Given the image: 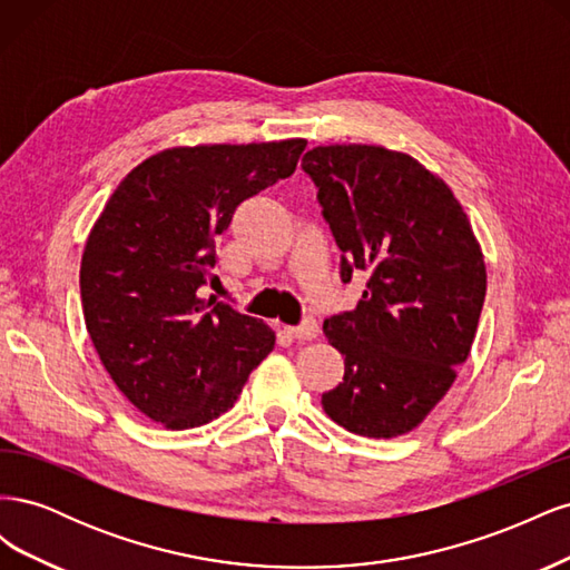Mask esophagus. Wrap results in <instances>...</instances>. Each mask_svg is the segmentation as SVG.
<instances>
[{
	"instance_id": "esophagus-1",
	"label": "esophagus",
	"mask_w": 570,
	"mask_h": 570,
	"mask_svg": "<svg viewBox=\"0 0 570 570\" xmlns=\"http://www.w3.org/2000/svg\"><path fill=\"white\" fill-rule=\"evenodd\" d=\"M287 335L295 340H314L318 335V323L314 318H304L299 325L287 327Z\"/></svg>"
}]
</instances>
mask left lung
I'll return each instance as SVG.
<instances>
[{"label":"left lung","instance_id":"8db88e82","mask_svg":"<svg viewBox=\"0 0 570 570\" xmlns=\"http://www.w3.org/2000/svg\"><path fill=\"white\" fill-rule=\"evenodd\" d=\"M302 168L342 249V283L371 273L352 312L323 323L344 356L323 411L356 435H404L471 354L488 289L471 220L450 185L404 151L327 145L308 149Z\"/></svg>","mask_w":570,"mask_h":570}]
</instances>
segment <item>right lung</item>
<instances>
[{
	"label": "right lung",
	"mask_w": 570,
	"mask_h": 570,
	"mask_svg": "<svg viewBox=\"0 0 570 570\" xmlns=\"http://www.w3.org/2000/svg\"><path fill=\"white\" fill-rule=\"evenodd\" d=\"M306 140L170 147L120 180L90 230L80 299L116 387L170 430L226 413L275 333L204 299L216 237L245 199L295 174Z\"/></svg>",
	"instance_id": "1"
}]
</instances>
